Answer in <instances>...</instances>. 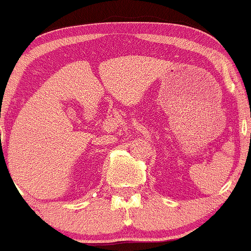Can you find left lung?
<instances>
[{
	"instance_id": "left-lung-1",
	"label": "left lung",
	"mask_w": 251,
	"mask_h": 251,
	"mask_svg": "<svg viewBox=\"0 0 251 251\" xmlns=\"http://www.w3.org/2000/svg\"><path fill=\"white\" fill-rule=\"evenodd\" d=\"M250 140H251V135H250Z\"/></svg>"
}]
</instances>
